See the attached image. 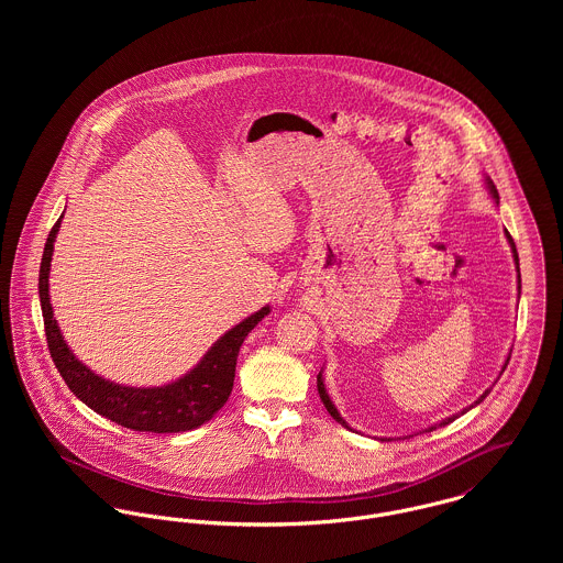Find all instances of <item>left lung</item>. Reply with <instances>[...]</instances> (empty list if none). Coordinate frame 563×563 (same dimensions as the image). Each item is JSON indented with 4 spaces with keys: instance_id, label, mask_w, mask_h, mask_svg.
Instances as JSON below:
<instances>
[{
    "instance_id": "8db88e82",
    "label": "left lung",
    "mask_w": 563,
    "mask_h": 563,
    "mask_svg": "<svg viewBox=\"0 0 563 563\" xmlns=\"http://www.w3.org/2000/svg\"><path fill=\"white\" fill-rule=\"evenodd\" d=\"M485 181H487L489 195H492V197L496 199V203H498V192H496V186H494L489 179H485ZM505 234H507V241H509V244H511V253H514V260H516V268H518V292H520V266H518V251H516V244H514V241H511V236H509V232H507V230H505ZM509 357H511V355H507V360H505V364H503V371L507 368V364H509ZM503 371H500V375H503ZM317 386H319V395H321L322 405H324V407H327V411L333 416V420H335V422H340L342 427L351 429V427H349V422H346V420L340 416V411L335 409V405H333L331 399H329V395H327V390H324V384H322V373H319V377H317ZM487 395H489V390H485L482 397L475 401V405H479V402H482L483 399L487 397ZM475 405H471V407H475ZM471 407H468V409H471ZM468 409H464L462 413H466ZM455 418H457V413H455V416H451V418H444V420L440 422V427H442V424H449V422H453ZM435 427H438V424H433V427H429V429H424V431H433ZM384 440H386V438H384ZM388 440H390V438H388Z\"/></svg>"
}]
</instances>
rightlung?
Wrapping results in <instances>:
<instances>
[{
  "mask_svg": "<svg viewBox=\"0 0 563 563\" xmlns=\"http://www.w3.org/2000/svg\"><path fill=\"white\" fill-rule=\"evenodd\" d=\"M60 221L63 217L56 221L45 242L38 273V297L47 346L69 390L92 411L134 431L177 433L197 429L208 422L232 395L236 360L244 338L271 312V308L266 306L232 327L208 349L201 362L177 382L158 388H132L108 382L95 375L71 353L58 322L54 319V310L49 303V266Z\"/></svg>",
  "mask_w": 563,
  "mask_h": 563,
  "instance_id": "add662e5",
  "label": "right lung"
}]
</instances>
